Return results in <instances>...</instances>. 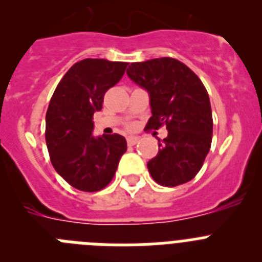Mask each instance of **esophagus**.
Masks as SVG:
<instances>
[{
  "mask_svg": "<svg viewBox=\"0 0 262 262\" xmlns=\"http://www.w3.org/2000/svg\"><path fill=\"white\" fill-rule=\"evenodd\" d=\"M138 142L139 139L136 138V136H128V138H127V144L128 145H135Z\"/></svg>",
  "mask_w": 262,
  "mask_h": 262,
  "instance_id": "esophagus-1",
  "label": "esophagus"
}]
</instances>
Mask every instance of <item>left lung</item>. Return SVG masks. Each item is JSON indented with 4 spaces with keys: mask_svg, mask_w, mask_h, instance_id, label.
<instances>
[{
    "mask_svg": "<svg viewBox=\"0 0 262 262\" xmlns=\"http://www.w3.org/2000/svg\"><path fill=\"white\" fill-rule=\"evenodd\" d=\"M127 75L149 93L152 117L145 128L168 129V136L159 139V154L147 164L152 178L166 187L186 184L211 147L212 113L205 85L173 57L133 62Z\"/></svg>",
    "mask_w": 262,
    "mask_h": 262,
    "instance_id": "obj_1",
    "label": "left lung"
}]
</instances>
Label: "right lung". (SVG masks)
<instances>
[{
    "instance_id": "1",
    "label": "right lung",
    "mask_w": 262,
    "mask_h": 262,
    "mask_svg": "<svg viewBox=\"0 0 262 262\" xmlns=\"http://www.w3.org/2000/svg\"><path fill=\"white\" fill-rule=\"evenodd\" d=\"M128 62L84 59L60 80L46 114V143L53 168L71 186L94 193L111 182L122 155L127 151L122 135L94 138V111L122 78Z\"/></svg>"
}]
</instances>
